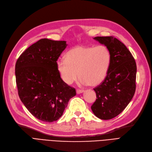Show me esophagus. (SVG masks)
<instances>
[{"label":"esophagus","mask_w":152,"mask_h":152,"mask_svg":"<svg viewBox=\"0 0 152 152\" xmlns=\"http://www.w3.org/2000/svg\"><path fill=\"white\" fill-rule=\"evenodd\" d=\"M76 92H77V94H79L82 93V92H83V90H80V89H77V90L76 91Z\"/></svg>","instance_id":"34e87169"}]
</instances>
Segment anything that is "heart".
<instances>
[{"label":"heart","mask_w":152,"mask_h":152,"mask_svg":"<svg viewBox=\"0 0 152 152\" xmlns=\"http://www.w3.org/2000/svg\"><path fill=\"white\" fill-rule=\"evenodd\" d=\"M65 59L56 62L57 70L65 84L70 85L78 77L81 86H99L105 80L111 64V53L104 45L77 46L70 49Z\"/></svg>","instance_id":"1"}]
</instances>
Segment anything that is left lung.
<instances>
[{"label":"left lung","instance_id":"left-lung-1","mask_svg":"<svg viewBox=\"0 0 152 152\" xmlns=\"http://www.w3.org/2000/svg\"><path fill=\"white\" fill-rule=\"evenodd\" d=\"M111 53V64L106 78L94 88L97 99L91 106L94 114L104 120L119 115L132 101L136 90L137 64L132 54L113 36H97Z\"/></svg>","mask_w":152,"mask_h":152}]
</instances>
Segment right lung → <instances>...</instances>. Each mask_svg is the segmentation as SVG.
<instances>
[{
	"label": "right lung",
	"instance_id": "add662e5",
	"mask_svg": "<svg viewBox=\"0 0 152 152\" xmlns=\"http://www.w3.org/2000/svg\"><path fill=\"white\" fill-rule=\"evenodd\" d=\"M66 46L65 41L41 39L26 49L15 64L20 101L42 121L58 120L76 95L75 88L63 82L57 70L56 61Z\"/></svg>",
	"mask_w": 152,
	"mask_h": 152
}]
</instances>
